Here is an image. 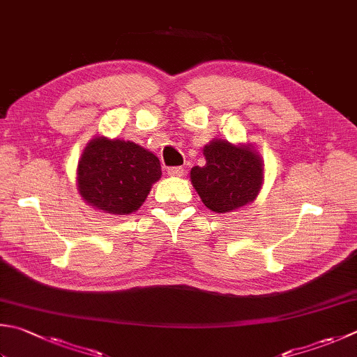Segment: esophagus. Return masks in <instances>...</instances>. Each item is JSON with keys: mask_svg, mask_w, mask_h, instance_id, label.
<instances>
[{"mask_svg": "<svg viewBox=\"0 0 357 357\" xmlns=\"http://www.w3.org/2000/svg\"><path fill=\"white\" fill-rule=\"evenodd\" d=\"M181 174H183V167L181 166H172L167 169V176H171V177H180Z\"/></svg>", "mask_w": 357, "mask_h": 357, "instance_id": "esophagus-1", "label": "esophagus"}]
</instances>
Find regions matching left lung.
Listing matches in <instances>:
<instances>
[{
    "instance_id": "1",
    "label": "left lung",
    "mask_w": 357,
    "mask_h": 357,
    "mask_svg": "<svg viewBox=\"0 0 357 357\" xmlns=\"http://www.w3.org/2000/svg\"><path fill=\"white\" fill-rule=\"evenodd\" d=\"M205 166H194L191 181L206 208L230 213L250 204L262 183V161L248 146L213 139L204 147Z\"/></svg>"
}]
</instances>
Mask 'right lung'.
<instances>
[{"label": "right lung", "mask_w": 357, "mask_h": 357, "mask_svg": "<svg viewBox=\"0 0 357 357\" xmlns=\"http://www.w3.org/2000/svg\"><path fill=\"white\" fill-rule=\"evenodd\" d=\"M160 176V160L152 152L104 137L90 141L77 165L80 196L112 214L137 211Z\"/></svg>", "instance_id": "obj_1"}]
</instances>
